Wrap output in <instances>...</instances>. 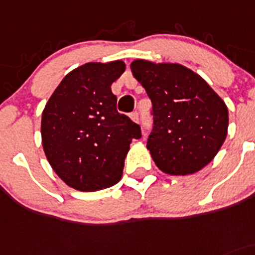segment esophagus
Masks as SVG:
<instances>
[{
	"label": "esophagus",
	"instance_id": "esophagus-1",
	"mask_svg": "<svg viewBox=\"0 0 255 255\" xmlns=\"http://www.w3.org/2000/svg\"><path fill=\"white\" fill-rule=\"evenodd\" d=\"M130 118H132V121L133 122H135V123H138V113H137V112H133L132 114H130Z\"/></svg>",
	"mask_w": 255,
	"mask_h": 255
}]
</instances>
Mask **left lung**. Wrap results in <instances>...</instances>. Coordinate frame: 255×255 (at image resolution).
<instances>
[{
  "label": "left lung",
  "instance_id": "1",
  "mask_svg": "<svg viewBox=\"0 0 255 255\" xmlns=\"http://www.w3.org/2000/svg\"><path fill=\"white\" fill-rule=\"evenodd\" d=\"M133 77L152 102L154 126L147 149L166 175H192L208 166L228 134L225 102L191 69L135 59Z\"/></svg>",
  "mask_w": 255,
  "mask_h": 255
}]
</instances>
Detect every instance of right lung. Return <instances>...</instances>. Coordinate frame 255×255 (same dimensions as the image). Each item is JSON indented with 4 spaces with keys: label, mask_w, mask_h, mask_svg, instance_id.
I'll use <instances>...</instances> for the list:
<instances>
[{
    "label": "right lung",
    "mask_w": 255,
    "mask_h": 255,
    "mask_svg": "<svg viewBox=\"0 0 255 255\" xmlns=\"http://www.w3.org/2000/svg\"><path fill=\"white\" fill-rule=\"evenodd\" d=\"M122 60L87 63L65 75L41 117V142L52 170L68 186L93 192L120 182L139 126L117 112L111 85L125 73Z\"/></svg>",
    "instance_id": "obj_1"
}]
</instances>
